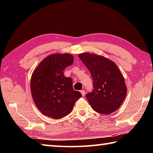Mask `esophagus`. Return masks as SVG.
Instances as JSON below:
<instances>
[{"label": "esophagus", "instance_id": "34e87169", "mask_svg": "<svg viewBox=\"0 0 153 153\" xmlns=\"http://www.w3.org/2000/svg\"><path fill=\"white\" fill-rule=\"evenodd\" d=\"M81 93H82V96L83 97H84V96H85V91H84V90H82V91H81Z\"/></svg>", "mask_w": 153, "mask_h": 153}]
</instances>
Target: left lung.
Wrapping results in <instances>:
<instances>
[{
    "label": "left lung",
    "instance_id": "left-lung-1",
    "mask_svg": "<svg viewBox=\"0 0 153 153\" xmlns=\"http://www.w3.org/2000/svg\"><path fill=\"white\" fill-rule=\"evenodd\" d=\"M90 71L93 91L86 94L95 111L109 114L118 110L124 100L127 87L124 78L116 64L100 55L84 53L78 55Z\"/></svg>",
    "mask_w": 153,
    "mask_h": 153
}]
</instances>
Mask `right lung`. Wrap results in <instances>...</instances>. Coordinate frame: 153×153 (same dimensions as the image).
Here are the masks:
<instances>
[{
    "label": "right lung",
    "instance_id": "obj_1",
    "mask_svg": "<svg viewBox=\"0 0 153 153\" xmlns=\"http://www.w3.org/2000/svg\"><path fill=\"white\" fill-rule=\"evenodd\" d=\"M70 54H53L42 60L32 74L31 92L35 105L49 118L60 119L69 114L80 92L74 91L72 79L64 75L73 64Z\"/></svg>",
    "mask_w": 153,
    "mask_h": 153
}]
</instances>
